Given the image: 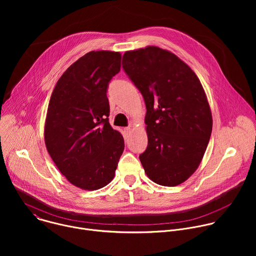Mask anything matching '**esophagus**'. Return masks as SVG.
<instances>
[{
    "label": "esophagus",
    "mask_w": 256,
    "mask_h": 256,
    "mask_svg": "<svg viewBox=\"0 0 256 256\" xmlns=\"http://www.w3.org/2000/svg\"><path fill=\"white\" fill-rule=\"evenodd\" d=\"M124 130H126V132H130L132 130V128H130V126H128V128H124Z\"/></svg>",
    "instance_id": "34e87169"
}]
</instances>
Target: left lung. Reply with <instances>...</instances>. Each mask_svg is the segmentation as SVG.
Wrapping results in <instances>:
<instances>
[{
    "mask_svg": "<svg viewBox=\"0 0 256 256\" xmlns=\"http://www.w3.org/2000/svg\"><path fill=\"white\" fill-rule=\"evenodd\" d=\"M122 68L142 93L148 147L140 155L155 184L176 186L200 166L212 128L210 104L196 72L158 46L126 52Z\"/></svg>",
    "mask_w": 256,
    "mask_h": 256,
    "instance_id": "8db88e82",
    "label": "left lung"
}]
</instances>
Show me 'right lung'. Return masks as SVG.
<instances>
[{
	"instance_id": "obj_1",
	"label": "right lung",
	"mask_w": 256,
	"mask_h": 256,
	"mask_svg": "<svg viewBox=\"0 0 256 256\" xmlns=\"http://www.w3.org/2000/svg\"><path fill=\"white\" fill-rule=\"evenodd\" d=\"M122 54L90 52L58 79L48 103L46 147L60 173L84 190L110 182L124 149V136L109 124V81L120 70Z\"/></svg>"
}]
</instances>
